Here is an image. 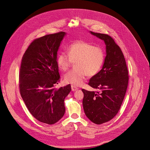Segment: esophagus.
Here are the masks:
<instances>
[{"instance_id":"esophagus-1","label":"esophagus","mask_w":150,"mask_h":150,"mask_svg":"<svg viewBox=\"0 0 150 150\" xmlns=\"http://www.w3.org/2000/svg\"><path fill=\"white\" fill-rule=\"evenodd\" d=\"M71 90L73 91H77L79 89V88L77 87H76V86H71Z\"/></svg>"}]
</instances>
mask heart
Here are the masks:
<instances>
[{"instance_id": "1", "label": "heart", "mask_w": 150, "mask_h": 150, "mask_svg": "<svg viewBox=\"0 0 150 150\" xmlns=\"http://www.w3.org/2000/svg\"><path fill=\"white\" fill-rule=\"evenodd\" d=\"M67 54L61 52L57 57V64L60 70L66 71L74 63L75 69L64 76L66 83L74 86L81 85L86 76L92 77L96 74L105 60L102 48L82 40L71 43L67 47Z\"/></svg>"}]
</instances>
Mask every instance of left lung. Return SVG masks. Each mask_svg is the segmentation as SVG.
Here are the masks:
<instances>
[{"label": "left lung", "mask_w": 150, "mask_h": 150, "mask_svg": "<svg viewBox=\"0 0 150 150\" xmlns=\"http://www.w3.org/2000/svg\"><path fill=\"white\" fill-rule=\"evenodd\" d=\"M90 33L105 42L106 56L101 70L88 83L97 91L82 89L83 105L86 116L93 123L102 124L112 119L120 109L128 84V70L120 47L111 36Z\"/></svg>", "instance_id": "1"}]
</instances>
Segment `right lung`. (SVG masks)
I'll use <instances>...</instances> for the list:
<instances>
[{
	"mask_svg": "<svg viewBox=\"0 0 150 150\" xmlns=\"http://www.w3.org/2000/svg\"><path fill=\"white\" fill-rule=\"evenodd\" d=\"M66 33L60 32L35 39L25 52L19 74L22 98L38 121L52 125L62 118L70 84L57 89L60 81L57 51Z\"/></svg>",
	"mask_w": 150,
	"mask_h": 150,
	"instance_id": "1",
	"label": "right lung"
}]
</instances>
